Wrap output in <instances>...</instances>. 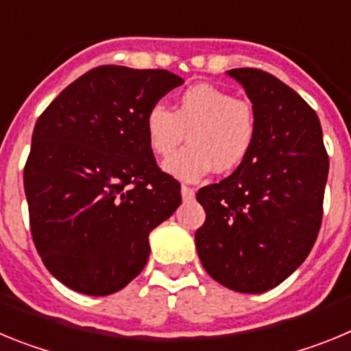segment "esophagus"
Here are the masks:
<instances>
[{
  "mask_svg": "<svg viewBox=\"0 0 351 351\" xmlns=\"http://www.w3.org/2000/svg\"><path fill=\"white\" fill-rule=\"evenodd\" d=\"M181 195H182V200H193L195 190H193V188H190V186L182 184L181 186Z\"/></svg>",
  "mask_w": 351,
  "mask_h": 351,
  "instance_id": "esophagus-1",
  "label": "esophagus"
}]
</instances>
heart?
<instances>
[{"label": "heart", "mask_w": 351, "mask_h": 351, "mask_svg": "<svg viewBox=\"0 0 351 351\" xmlns=\"http://www.w3.org/2000/svg\"><path fill=\"white\" fill-rule=\"evenodd\" d=\"M144 128L156 156L172 153L184 137L190 141L167 158L163 169L181 181L195 182L213 169H237L255 145L258 121L251 101L213 84H195L181 93L173 110L163 104L149 108Z\"/></svg>", "instance_id": "b5f03b06"}]
</instances>
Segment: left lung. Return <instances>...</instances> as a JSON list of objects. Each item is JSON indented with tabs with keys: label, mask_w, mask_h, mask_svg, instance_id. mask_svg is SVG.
<instances>
[{
	"label": "left lung",
	"mask_w": 351,
	"mask_h": 351,
	"mask_svg": "<svg viewBox=\"0 0 351 351\" xmlns=\"http://www.w3.org/2000/svg\"><path fill=\"white\" fill-rule=\"evenodd\" d=\"M226 73L243 84L258 130L237 170L198 190L206 221L195 244L213 280L262 293L287 280L318 237L328 156L318 116L293 89L258 68Z\"/></svg>",
	"instance_id": "left-lung-1"
}]
</instances>
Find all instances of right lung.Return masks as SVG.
Returning a JSON list of instances; mask_svg holds the SVG:
<instances>
[{"mask_svg":"<svg viewBox=\"0 0 351 351\" xmlns=\"http://www.w3.org/2000/svg\"><path fill=\"white\" fill-rule=\"evenodd\" d=\"M184 80L104 64L64 88L36 121L24 167L33 243L71 290L110 295L142 272L149 234L181 204L158 167L145 114Z\"/></svg>","mask_w":351,"mask_h":351,"instance_id":"right-lung-1","label":"right lung"}]
</instances>
